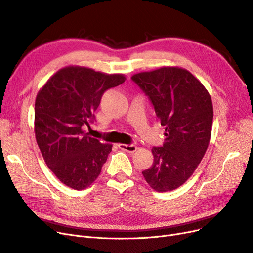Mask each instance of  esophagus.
<instances>
[{"label": "esophagus", "instance_id": "1", "mask_svg": "<svg viewBox=\"0 0 253 253\" xmlns=\"http://www.w3.org/2000/svg\"><path fill=\"white\" fill-rule=\"evenodd\" d=\"M118 147L120 150H124L127 153H130L133 154L137 151V146L135 144H124V143H119L118 144Z\"/></svg>", "mask_w": 253, "mask_h": 253}]
</instances>
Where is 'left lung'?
Segmentation results:
<instances>
[{"instance_id":"obj_1","label":"left lung","mask_w":253,"mask_h":253,"mask_svg":"<svg viewBox=\"0 0 253 253\" xmlns=\"http://www.w3.org/2000/svg\"><path fill=\"white\" fill-rule=\"evenodd\" d=\"M165 126L162 146H154L153 165L142 171L154 190L170 191L193 175L211 141L213 108L205 86L186 69L162 67L134 74Z\"/></svg>"}]
</instances>
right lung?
<instances>
[{"label":"right lung","instance_id":"obj_1","mask_svg":"<svg viewBox=\"0 0 253 253\" xmlns=\"http://www.w3.org/2000/svg\"><path fill=\"white\" fill-rule=\"evenodd\" d=\"M124 74L68 66L52 75L39 91L34 133L47 167L65 185L82 190L97 179L112 151L84 132L90 128L102 94L125 83Z\"/></svg>","mask_w":253,"mask_h":253}]
</instances>
